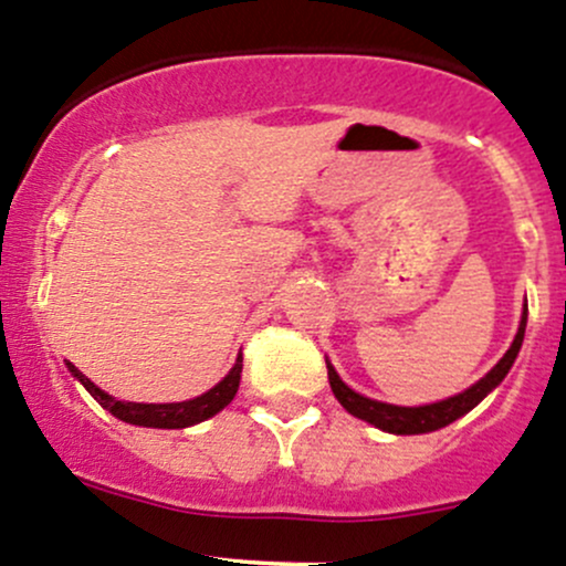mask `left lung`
I'll use <instances>...</instances> for the list:
<instances>
[{
	"label": "left lung",
	"instance_id": "left-lung-1",
	"mask_svg": "<svg viewBox=\"0 0 566 566\" xmlns=\"http://www.w3.org/2000/svg\"><path fill=\"white\" fill-rule=\"evenodd\" d=\"M523 333H526V306H523L518 333H515L513 344H510L507 353L502 355V360H499L483 379H478L472 388L458 392V396L442 398V401L423 403V407H398V403H385V401H377V398L360 396L358 390H353L342 377H338V371L333 368V363L325 358V363H328L331 390H333V396L338 398V403H342L349 415L366 420V423L379 428V431L396 433V437H412V433L439 431V428L450 426L453 420L463 418L467 412H472V409L488 396V392L496 390L499 385H502V379L507 377V371L513 368L515 358H518Z\"/></svg>",
	"mask_w": 566,
	"mask_h": 566
}]
</instances>
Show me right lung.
<instances>
[{"instance_id": "obj_1", "label": "right lung", "mask_w": 566, "mask_h": 566, "mask_svg": "<svg viewBox=\"0 0 566 566\" xmlns=\"http://www.w3.org/2000/svg\"><path fill=\"white\" fill-rule=\"evenodd\" d=\"M241 368H243V358L241 353H238L233 368L224 374L222 382L213 385V388L206 390L203 396L189 398V401H176V403H138V401H122V398H113L111 392L97 388L86 374L78 371L73 363H67V371L73 374V377L78 379L83 388L92 392L94 398H97L99 407L108 409L113 418L124 420V423L143 426V428H189L195 423H203L208 418H213V415L222 412V409L235 398L238 382H241Z\"/></svg>"}]
</instances>
